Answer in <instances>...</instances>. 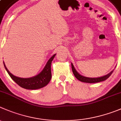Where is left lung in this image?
Masks as SVG:
<instances>
[{"label":"left lung","instance_id":"obj_1","mask_svg":"<svg viewBox=\"0 0 121 121\" xmlns=\"http://www.w3.org/2000/svg\"><path fill=\"white\" fill-rule=\"evenodd\" d=\"M71 66H72V72H73V73L75 75V77H76V78L78 79L79 81H81V82H87V83H96V82H101V81H105L106 80H107L111 75L112 72L114 71V70H112L111 72H110L109 73L106 75L103 76V77H97V78H90V77H86L80 74L78 72H77V70L75 69L72 63H71Z\"/></svg>","mask_w":121,"mask_h":121}]
</instances>
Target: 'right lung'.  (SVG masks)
I'll return each instance as SVG.
<instances>
[{"label": "right lung", "mask_w": 121, "mask_h": 121, "mask_svg": "<svg viewBox=\"0 0 121 121\" xmlns=\"http://www.w3.org/2000/svg\"><path fill=\"white\" fill-rule=\"evenodd\" d=\"M56 54L49 59L43 69L37 75L30 78H20L13 75L7 69L4 62V66L11 78L22 88L28 90H37L45 87L50 82L52 78L51 64Z\"/></svg>", "instance_id": "right-lung-1"}]
</instances>
